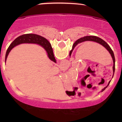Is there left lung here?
<instances>
[{
    "label": "left lung",
    "instance_id": "8db88e82",
    "mask_svg": "<svg viewBox=\"0 0 122 122\" xmlns=\"http://www.w3.org/2000/svg\"><path fill=\"white\" fill-rule=\"evenodd\" d=\"M94 41V42L97 43H98V44H101L102 46H104V47L106 48V49L108 51H109V53H110V54H111L112 58L113 61V75H114V71H115V57H114V53H113V51L112 50L111 48L110 47L109 45H108L107 43L104 41H103V39H102L101 38L98 37V36H84L83 38H80V39H78L77 41H76V42L74 43V44L73 45L72 49H71V51H70L69 56H71V53H72L73 49H74V47L76 46V45H77L78 44H79V43H81L84 42V41ZM111 81H109V83H108V86L109 84V83H110V82H111ZM107 86L106 87H105L104 89H103L102 91H104V90L106 89V88L107 87Z\"/></svg>",
    "mask_w": 122,
    "mask_h": 122
}]
</instances>
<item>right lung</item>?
<instances>
[{
  "mask_svg": "<svg viewBox=\"0 0 122 122\" xmlns=\"http://www.w3.org/2000/svg\"><path fill=\"white\" fill-rule=\"evenodd\" d=\"M23 43H33V44H36L40 45L41 46L44 48V49L46 50V53L48 54V57L51 61H52L56 63V59H55L54 54H53V51L51 46L48 40H46V38L43 37L39 35L35 34H23L21 36H18L16 38L12 43L10 45L9 48H8L6 51L5 54V61L6 62V59H7L8 56L11 51V50L13 49L14 46H15L18 45L23 44Z\"/></svg>",
  "mask_w": 122,
  "mask_h": 122,
  "instance_id": "right-lung-1",
  "label": "right lung"
}]
</instances>
